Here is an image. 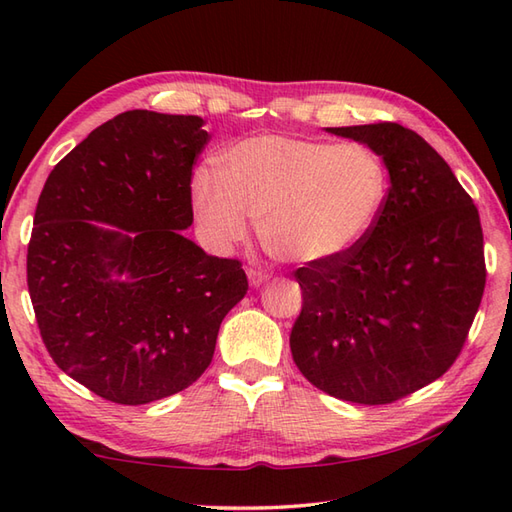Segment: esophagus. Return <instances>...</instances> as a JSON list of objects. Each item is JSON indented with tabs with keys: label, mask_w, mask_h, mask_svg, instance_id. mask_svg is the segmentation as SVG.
<instances>
[{
	"label": "esophagus",
	"mask_w": 512,
	"mask_h": 512,
	"mask_svg": "<svg viewBox=\"0 0 512 512\" xmlns=\"http://www.w3.org/2000/svg\"><path fill=\"white\" fill-rule=\"evenodd\" d=\"M247 280H249V284L254 286V289H258V286H263V284L269 280V273H267V271H260V269H254V267H249V269H247Z\"/></svg>",
	"instance_id": "esophagus-1"
}]
</instances>
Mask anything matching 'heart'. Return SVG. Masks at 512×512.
Wrapping results in <instances>:
<instances>
[{"instance_id": "obj_1", "label": "heart", "mask_w": 512, "mask_h": 512, "mask_svg": "<svg viewBox=\"0 0 512 512\" xmlns=\"http://www.w3.org/2000/svg\"><path fill=\"white\" fill-rule=\"evenodd\" d=\"M389 195L384 160L363 143L256 134L228 147L213 171H195L197 221L221 247L245 241L258 221L265 249L289 263H326L376 226Z\"/></svg>"}]
</instances>
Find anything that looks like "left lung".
Returning a JSON list of instances; mask_svg holds the SVG:
<instances>
[{"label": "left lung", "mask_w": 512, "mask_h": 512, "mask_svg": "<svg viewBox=\"0 0 512 512\" xmlns=\"http://www.w3.org/2000/svg\"><path fill=\"white\" fill-rule=\"evenodd\" d=\"M369 145L389 169L376 226L350 252L295 271L297 369L354 404H391L454 365L484 282L478 208L450 165L400 123L326 128Z\"/></svg>", "instance_id": "1"}]
</instances>
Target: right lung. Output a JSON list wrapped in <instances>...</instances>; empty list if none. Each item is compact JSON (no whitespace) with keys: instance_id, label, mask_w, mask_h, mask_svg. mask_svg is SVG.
<instances>
[{"instance_id":"right-lung-1","label":"right lung","mask_w":512,"mask_h":512,"mask_svg":"<svg viewBox=\"0 0 512 512\" xmlns=\"http://www.w3.org/2000/svg\"><path fill=\"white\" fill-rule=\"evenodd\" d=\"M202 126L195 115L121 112L58 162L36 204L28 291L43 343L108 402L139 406L191 386L247 293L239 260L182 234L210 139Z\"/></svg>"}]
</instances>
